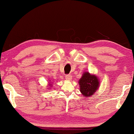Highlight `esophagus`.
Masks as SVG:
<instances>
[{
	"label": "esophagus",
	"mask_w": 134,
	"mask_h": 134,
	"mask_svg": "<svg viewBox=\"0 0 134 134\" xmlns=\"http://www.w3.org/2000/svg\"><path fill=\"white\" fill-rule=\"evenodd\" d=\"M72 78V76H71V75H65V79L67 80H70Z\"/></svg>",
	"instance_id": "34e87169"
}]
</instances>
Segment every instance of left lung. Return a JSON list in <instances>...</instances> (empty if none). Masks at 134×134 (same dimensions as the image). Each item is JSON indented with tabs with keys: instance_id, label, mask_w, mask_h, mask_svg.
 <instances>
[{
	"instance_id": "obj_1",
	"label": "left lung",
	"mask_w": 134,
	"mask_h": 134,
	"mask_svg": "<svg viewBox=\"0 0 134 134\" xmlns=\"http://www.w3.org/2000/svg\"><path fill=\"white\" fill-rule=\"evenodd\" d=\"M80 91L84 97H91L99 87L98 78L88 72L84 73L82 78L79 81Z\"/></svg>"
}]
</instances>
